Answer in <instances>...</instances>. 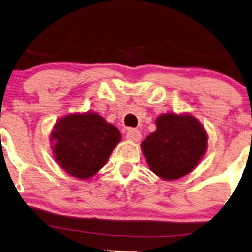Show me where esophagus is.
I'll list each match as a JSON object with an SVG mask.
<instances>
[{"label": "esophagus", "instance_id": "1", "mask_svg": "<svg viewBox=\"0 0 252 252\" xmlns=\"http://www.w3.org/2000/svg\"><path fill=\"white\" fill-rule=\"evenodd\" d=\"M126 137L130 141H139L141 137H142V135H141V132L140 130L137 129H133V128H129L128 130H127L126 133Z\"/></svg>", "mask_w": 252, "mask_h": 252}]
</instances>
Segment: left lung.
I'll use <instances>...</instances> for the list:
<instances>
[{"mask_svg":"<svg viewBox=\"0 0 252 252\" xmlns=\"http://www.w3.org/2000/svg\"><path fill=\"white\" fill-rule=\"evenodd\" d=\"M156 126L141 144L151 171L166 180H175L194 170L208 146V136L198 120L188 115H161Z\"/></svg>","mask_w":252,"mask_h":252,"instance_id":"obj_1","label":"left lung"}]
</instances>
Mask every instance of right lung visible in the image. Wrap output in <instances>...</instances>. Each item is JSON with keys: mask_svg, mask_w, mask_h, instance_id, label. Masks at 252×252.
Returning a JSON list of instances; mask_svg holds the SVG:
<instances>
[{"mask_svg": "<svg viewBox=\"0 0 252 252\" xmlns=\"http://www.w3.org/2000/svg\"><path fill=\"white\" fill-rule=\"evenodd\" d=\"M120 139L119 130L96 113L64 117L51 133L60 166L82 180L104 166Z\"/></svg>", "mask_w": 252, "mask_h": 252, "instance_id": "1", "label": "right lung"}]
</instances>
